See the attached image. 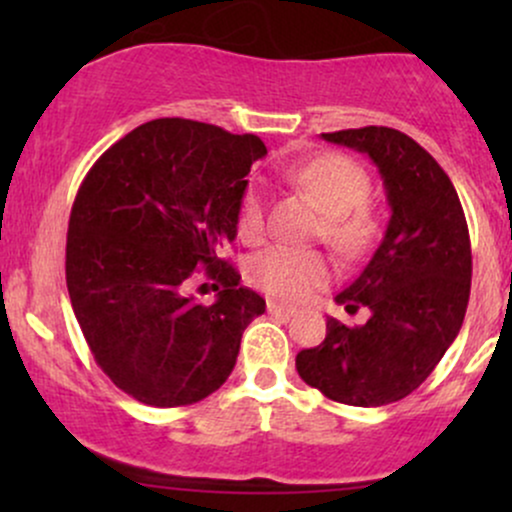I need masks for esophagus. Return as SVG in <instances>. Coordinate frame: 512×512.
Segmentation results:
<instances>
[{
    "label": "esophagus",
    "mask_w": 512,
    "mask_h": 512,
    "mask_svg": "<svg viewBox=\"0 0 512 512\" xmlns=\"http://www.w3.org/2000/svg\"><path fill=\"white\" fill-rule=\"evenodd\" d=\"M267 310H269V315L284 317V320H289V317L296 315V308H291V305H284V303H276V301H269Z\"/></svg>",
    "instance_id": "obj_1"
}]
</instances>
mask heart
<instances>
[{
	"mask_svg": "<svg viewBox=\"0 0 512 512\" xmlns=\"http://www.w3.org/2000/svg\"><path fill=\"white\" fill-rule=\"evenodd\" d=\"M289 175L325 211L322 236L327 243L344 257L361 255L375 233L373 216L363 207L370 195V180L363 168L346 156L325 154L289 168ZM264 223L267 192L260 182H252L238 209L240 236L255 243L262 238ZM248 276L257 289L269 296L281 301H303L330 281L332 264L317 250L272 245L252 257Z\"/></svg>",
	"mask_w": 512,
	"mask_h": 512,
	"instance_id": "b5f03b06",
	"label": "heart"
}]
</instances>
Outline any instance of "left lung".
Listing matches in <instances>:
<instances>
[{
  "label": "left lung",
  "mask_w": 512,
  "mask_h": 512,
  "mask_svg": "<svg viewBox=\"0 0 512 512\" xmlns=\"http://www.w3.org/2000/svg\"><path fill=\"white\" fill-rule=\"evenodd\" d=\"M366 154L383 178L390 221L363 272L337 293L366 325L327 320L325 342L296 356L298 375L351 407H383L416 390L460 332L472 286V248L455 187L424 146L390 127L322 134Z\"/></svg>",
  "instance_id": "left-lung-1"
}]
</instances>
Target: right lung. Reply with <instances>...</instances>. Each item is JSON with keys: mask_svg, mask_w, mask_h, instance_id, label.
<instances>
[{"mask_svg": "<svg viewBox=\"0 0 512 512\" xmlns=\"http://www.w3.org/2000/svg\"><path fill=\"white\" fill-rule=\"evenodd\" d=\"M255 134L161 117L93 163L67 231V289L88 349L113 383L149 407H182L226 383L264 298L219 250L238 236ZM197 268L217 301L186 291Z\"/></svg>", "mask_w": 512, "mask_h": 512, "instance_id": "obj_1", "label": "right lung"}]
</instances>
